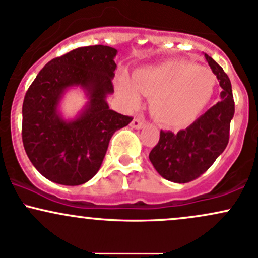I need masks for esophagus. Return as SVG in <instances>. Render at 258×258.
Wrapping results in <instances>:
<instances>
[{
    "mask_svg": "<svg viewBox=\"0 0 258 258\" xmlns=\"http://www.w3.org/2000/svg\"><path fill=\"white\" fill-rule=\"evenodd\" d=\"M130 126L132 127V128H136V130H141L144 127V122L143 121H141L140 118H134V120L131 121V123H130Z\"/></svg>",
    "mask_w": 258,
    "mask_h": 258,
    "instance_id": "34e87169",
    "label": "esophagus"
}]
</instances>
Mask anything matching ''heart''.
Segmentation results:
<instances>
[{
	"instance_id": "obj_1",
	"label": "heart",
	"mask_w": 258,
	"mask_h": 258,
	"mask_svg": "<svg viewBox=\"0 0 258 258\" xmlns=\"http://www.w3.org/2000/svg\"><path fill=\"white\" fill-rule=\"evenodd\" d=\"M134 84L126 77L118 81V92L127 105H140V91L151 97V111L168 127H183L201 114L213 95L216 77L206 66L189 61L170 60L138 69Z\"/></svg>"
}]
</instances>
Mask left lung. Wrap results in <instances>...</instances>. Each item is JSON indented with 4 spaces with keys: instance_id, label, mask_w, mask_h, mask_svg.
I'll return each instance as SVG.
<instances>
[{
    "instance_id": "8db88e82",
    "label": "left lung",
    "mask_w": 258,
    "mask_h": 258,
    "mask_svg": "<svg viewBox=\"0 0 258 258\" xmlns=\"http://www.w3.org/2000/svg\"><path fill=\"white\" fill-rule=\"evenodd\" d=\"M205 57L223 89L220 101L177 134L160 131L159 142L149 153L155 170L172 182L185 183L197 179L211 168L229 142L235 112L230 79L211 56L205 53Z\"/></svg>"
}]
</instances>
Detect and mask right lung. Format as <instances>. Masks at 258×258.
Wrapping results in <instances>:
<instances>
[{
  "label": "right lung",
  "mask_w": 258,
  "mask_h": 258,
  "mask_svg": "<svg viewBox=\"0 0 258 258\" xmlns=\"http://www.w3.org/2000/svg\"><path fill=\"white\" fill-rule=\"evenodd\" d=\"M114 47L94 45L70 51L45 64L25 93L22 140L28 158L44 177L55 183L77 186L100 169L110 138L132 117L109 107L114 93ZM72 87L87 98L73 119L59 110L64 94Z\"/></svg>",
  "instance_id": "obj_1"
}]
</instances>
